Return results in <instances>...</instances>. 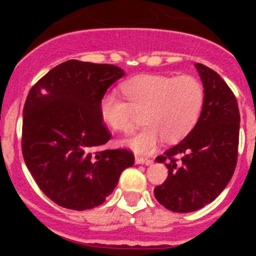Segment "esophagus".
Here are the masks:
<instances>
[{
    "mask_svg": "<svg viewBox=\"0 0 256 256\" xmlns=\"http://www.w3.org/2000/svg\"><path fill=\"white\" fill-rule=\"evenodd\" d=\"M136 162H137V164H146V165H148V164H151V162H152V160L151 159H148V158H144V156H140V155H136Z\"/></svg>",
    "mask_w": 256,
    "mask_h": 256,
    "instance_id": "34e87169",
    "label": "esophagus"
}]
</instances>
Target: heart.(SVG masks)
<instances>
[{
  "label": "heart",
  "mask_w": 256,
  "mask_h": 256,
  "mask_svg": "<svg viewBox=\"0 0 256 256\" xmlns=\"http://www.w3.org/2000/svg\"><path fill=\"white\" fill-rule=\"evenodd\" d=\"M126 100L106 94L100 101V116L112 130L130 133L141 123L146 126L126 144L140 152L154 150L159 140L184 138L200 118L205 101L202 83L192 76L148 74L122 84Z\"/></svg>",
  "instance_id": "heart-1"
}]
</instances>
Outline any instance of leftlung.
<instances>
[{
	"instance_id": "left-lung-1",
	"label": "left lung",
	"mask_w": 256,
	"mask_h": 256,
	"mask_svg": "<svg viewBox=\"0 0 256 256\" xmlns=\"http://www.w3.org/2000/svg\"><path fill=\"white\" fill-rule=\"evenodd\" d=\"M205 91L204 108L186 138L156 158L168 177L154 190L156 200L176 212L201 209L216 200L234 173L240 112L236 96L216 72L195 64Z\"/></svg>"
}]
</instances>
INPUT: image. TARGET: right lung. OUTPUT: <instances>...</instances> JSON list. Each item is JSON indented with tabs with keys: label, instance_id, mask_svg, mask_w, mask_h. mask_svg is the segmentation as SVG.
Listing matches in <instances>:
<instances>
[{
	"label": "right lung",
	"instance_id": "1",
	"mask_svg": "<svg viewBox=\"0 0 256 256\" xmlns=\"http://www.w3.org/2000/svg\"><path fill=\"white\" fill-rule=\"evenodd\" d=\"M123 76L116 65L68 60L30 88L22 108V158L55 204L98 206L134 162L130 150L102 148L112 133L100 116V101Z\"/></svg>",
	"mask_w": 256,
	"mask_h": 256
}]
</instances>
